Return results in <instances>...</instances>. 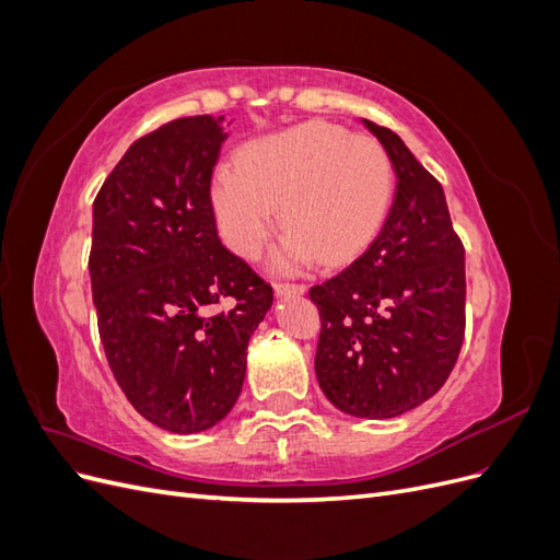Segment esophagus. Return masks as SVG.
Wrapping results in <instances>:
<instances>
[{"label":"esophagus","mask_w":560,"mask_h":560,"mask_svg":"<svg viewBox=\"0 0 560 560\" xmlns=\"http://www.w3.org/2000/svg\"><path fill=\"white\" fill-rule=\"evenodd\" d=\"M276 296H303L306 294V284H287V282H278L273 284Z\"/></svg>","instance_id":"34e87169"}]
</instances>
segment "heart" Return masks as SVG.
Returning <instances> with one entry per match:
<instances>
[{
    "label": "heart",
    "mask_w": 560,
    "mask_h": 560,
    "mask_svg": "<svg viewBox=\"0 0 560 560\" xmlns=\"http://www.w3.org/2000/svg\"><path fill=\"white\" fill-rule=\"evenodd\" d=\"M393 194V165L366 135L308 121L249 142L235 165H219L210 200L224 243L257 259L278 222L287 229L273 252L282 273L341 266L374 238Z\"/></svg>",
    "instance_id": "b5f03b06"
}]
</instances>
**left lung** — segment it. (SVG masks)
I'll return each instance as SVG.
<instances>
[{
  "instance_id": "left-lung-1",
  "label": "left lung",
  "mask_w": 560,
  "mask_h": 560,
  "mask_svg": "<svg viewBox=\"0 0 560 560\" xmlns=\"http://www.w3.org/2000/svg\"><path fill=\"white\" fill-rule=\"evenodd\" d=\"M383 144L397 189L376 241L311 290L322 317L315 374L354 418H395L448 378L465 336V249L446 196L397 132L362 118Z\"/></svg>"
}]
</instances>
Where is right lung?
Here are the masks:
<instances>
[{
    "instance_id": "obj_1",
    "label": "right lung",
    "mask_w": 560,
    "mask_h": 560,
    "mask_svg": "<svg viewBox=\"0 0 560 560\" xmlns=\"http://www.w3.org/2000/svg\"><path fill=\"white\" fill-rule=\"evenodd\" d=\"M224 116H184L132 142L93 202L91 287L116 383L156 428L224 420L273 290L219 241L210 182ZM222 298L231 312H217Z\"/></svg>"
}]
</instances>
